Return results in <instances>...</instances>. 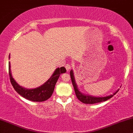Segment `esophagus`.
<instances>
[{
  "label": "esophagus",
  "instance_id": "34e87169",
  "mask_svg": "<svg viewBox=\"0 0 133 133\" xmlns=\"http://www.w3.org/2000/svg\"><path fill=\"white\" fill-rule=\"evenodd\" d=\"M65 68H66L67 71H69V70L72 68V66H71V64L67 63V64H66V65H65Z\"/></svg>",
  "mask_w": 133,
  "mask_h": 133
}]
</instances>
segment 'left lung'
I'll list each match as a JSON object with an SVG mask.
<instances>
[{
    "label": "left lung",
    "mask_w": 133,
    "mask_h": 133,
    "mask_svg": "<svg viewBox=\"0 0 133 133\" xmlns=\"http://www.w3.org/2000/svg\"><path fill=\"white\" fill-rule=\"evenodd\" d=\"M70 77H71V79L72 81V84H73V88H74L75 94L78 99L80 101L82 102L83 103L87 104H97V103L102 102H104L107 101L108 99L112 98L115 94H117V92L118 91V90L115 92L114 94L110 95V96L104 97H93L91 96H87V95H84L78 90V87H77L76 83H75V80L74 78V75H73V72L72 70L70 71Z\"/></svg>",
    "instance_id": "8db88e82"
}]
</instances>
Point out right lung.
<instances>
[{
	"mask_svg": "<svg viewBox=\"0 0 133 133\" xmlns=\"http://www.w3.org/2000/svg\"><path fill=\"white\" fill-rule=\"evenodd\" d=\"M9 71L11 84L14 87V89L19 95H21L25 99L29 100V101L33 102H43L47 101L51 97L52 94H53L55 84H56L59 76L62 73H65L66 70L63 66L57 68L55 71H54L51 78L46 83L42 84L41 86L31 89H25V88L19 86L16 83V82L15 81L12 76H11L10 62L9 63Z\"/></svg>",
	"mask_w": 133,
	"mask_h": 133,
	"instance_id": "right-lung-1",
	"label": "right lung"
}]
</instances>
